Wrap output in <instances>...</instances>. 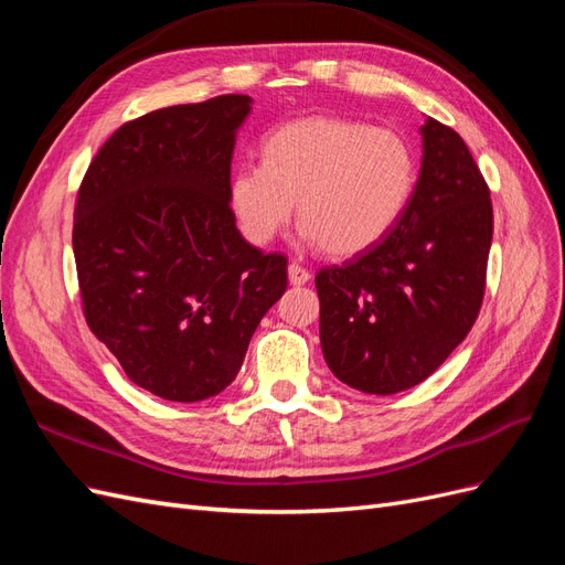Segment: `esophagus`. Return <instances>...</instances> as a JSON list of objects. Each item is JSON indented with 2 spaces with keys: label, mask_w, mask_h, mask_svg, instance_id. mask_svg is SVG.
Returning <instances> with one entry per match:
<instances>
[{
  "label": "esophagus",
  "mask_w": 565,
  "mask_h": 565,
  "mask_svg": "<svg viewBox=\"0 0 565 565\" xmlns=\"http://www.w3.org/2000/svg\"><path fill=\"white\" fill-rule=\"evenodd\" d=\"M287 273H289V282L292 285H306L311 280V270L303 268L301 264H289Z\"/></svg>",
  "instance_id": "esophagus-1"
}]
</instances>
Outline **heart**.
Wrapping results in <instances>:
<instances>
[{
	"label": "heart",
	"instance_id": "obj_1",
	"mask_svg": "<svg viewBox=\"0 0 565 565\" xmlns=\"http://www.w3.org/2000/svg\"><path fill=\"white\" fill-rule=\"evenodd\" d=\"M415 185V152L398 131L313 115L266 136L262 162L231 174L228 202L254 245L276 241L297 200L303 235L334 256H353L393 231Z\"/></svg>",
	"mask_w": 565,
	"mask_h": 565
}]
</instances>
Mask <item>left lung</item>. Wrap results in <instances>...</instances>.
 Wrapping results in <instances>:
<instances>
[{
  "label": "left lung",
  "instance_id": "1",
  "mask_svg": "<svg viewBox=\"0 0 565 565\" xmlns=\"http://www.w3.org/2000/svg\"><path fill=\"white\" fill-rule=\"evenodd\" d=\"M405 214L374 247L316 276L320 347L334 377L363 393L405 391L465 341L486 295L490 188L461 136L429 117Z\"/></svg>",
  "mask_w": 565,
  "mask_h": 565
}]
</instances>
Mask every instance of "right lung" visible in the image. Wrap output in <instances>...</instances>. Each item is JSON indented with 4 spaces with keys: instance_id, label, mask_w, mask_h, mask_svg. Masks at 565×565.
<instances>
[{
    "instance_id": "obj_1",
    "label": "right lung",
    "mask_w": 565,
    "mask_h": 565,
    "mask_svg": "<svg viewBox=\"0 0 565 565\" xmlns=\"http://www.w3.org/2000/svg\"><path fill=\"white\" fill-rule=\"evenodd\" d=\"M249 104L226 94L129 119L79 183L82 313L127 377L164 401L224 391L287 289V256L252 247L228 202Z\"/></svg>"
}]
</instances>
